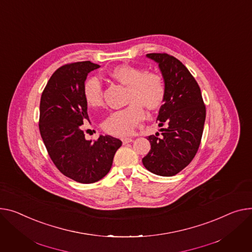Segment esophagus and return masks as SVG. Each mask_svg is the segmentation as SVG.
<instances>
[{
    "label": "esophagus",
    "mask_w": 252,
    "mask_h": 252,
    "mask_svg": "<svg viewBox=\"0 0 252 252\" xmlns=\"http://www.w3.org/2000/svg\"><path fill=\"white\" fill-rule=\"evenodd\" d=\"M122 141H123V144H128V143H130V142H132L133 141V139L132 138H123L122 139Z\"/></svg>",
    "instance_id": "esophagus-1"
}]
</instances>
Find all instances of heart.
<instances>
[{"label":"heart","instance_id":"1","mask_svg":"<svg viewBox=\"0 0 252 252\" xmlns=\"http://www.w3.org/2000/svg\"><path fill=\"white\" fill-rule=\"evenodd\" d=\"M109 78L127 87L126 107L111 112L103 122L102 127L108 135L125 137L131 133L144 119V107L156 110L164 102L166 88L163 78L152 72L130 64H120L109 71ZM84 97L90 107H99L103 103L101 82L96 77L89 78L83 88Z\"/></svg>","mask_w":252,"mask_h":252}]
</instances>
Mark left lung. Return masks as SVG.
<instances>
[{
	"label": "left lung",
	"mask_w": 252,
	"mask_h": 252,
	"mask_svg": "<svg viewBox=\"0 0 252 252\" xmlns=\"http://www.w3.org/2000/svg\"><path fill=\"white\" fill-rule=\"evenodd\" d=\"M147 58L159 64L165 83L164 103L157 120L159 132L149 136L151 150L143 158L150 172L160 176H173L191 162L202 140L206 120V106L198 84L188 68L167 54H148Z\"/></svg>",
	"instance_id": "8db88e82"
}]
</instances>
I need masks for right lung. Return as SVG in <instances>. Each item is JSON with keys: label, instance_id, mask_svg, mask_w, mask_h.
<instances>
[{"label": "right lung", "instance_id": "add662e5", "mask_svg": "<svg viewBox=\"0 0 252 252\" xmlns=\"http://www.w3.org/2000/svg\"><path fill=\"white\" fill-rule=\"evenodd\" d=\"M89 61L62 65L48 80L39 107V131L57 168L80 183H93L110 170L122 141L100 136L85 139L83 124L90 122L83 88L87 75L99 68Z\"/></svg>", "mask_w": 252, "mask_h": 252}]
</instances>
